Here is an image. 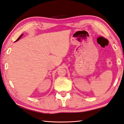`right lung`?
<instances>
[{
	"label": "right lung",
	"instance_id": "1",
	"mask_svg": "<svg viewBox=\"0 0 124 124\" xmlns=\"http://www.w3.org/2000/svg\"><path fill=\"white\" fill-rule=\"evenodd\" d=\"M23 35V34H22L21 35H20V36L19 37H18V38L17 39V40H16L15 41V42H16V41H17L18 40H20V39H21V37H22V35Z\"/></svg>",
	"mask_w": 124,
	"mask_h": 124
}]
</instances>
